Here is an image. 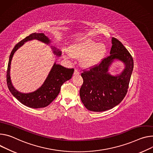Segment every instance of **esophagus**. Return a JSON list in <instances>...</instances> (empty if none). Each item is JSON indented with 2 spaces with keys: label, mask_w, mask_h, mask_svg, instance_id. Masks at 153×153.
I'll use <instances>...</instances> for the list:
<instances>
[{
  "label": "esophagus",
  "mask_w": 153,
  "mask_h": 153,
  "mask_svg": "<svg viewBox=\"0 0 153 153\" xmlns=\"http://www.w3.org/2000/svg\"><path fill=\"white\" fill-rule=\"evenodd\" d=\"M80 74V72H79V71L77 69H74V74H75V75H79Z\"/></svg>",
  "instance_id": "esophagus-1"
}]
</instances>
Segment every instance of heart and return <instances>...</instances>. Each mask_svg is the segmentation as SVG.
I'll list each match as a JSON object with an SVG mask.
<instances>
[{
	"instance_id": "obj_1",
	"label": "heart",
	"mask_w": 153,
	"mask_h": 153,
	"mask_svg": "<svg viewBox=\"0 0 153 153\" xmlns=\"http://www.w3.org/2000/svg\"><path fill=\"white\" fill-rule=\"evenodd\" d=\"M71 52L75 57L83 56L82 63L87 67H90L100 62L105 54V47L102 43L96 44L95 40L87 38L75 45Z\"/></svg>"
}]
</instances>
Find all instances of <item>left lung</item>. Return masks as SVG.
I'll return each mask as SVG.
<instances>
[{"mask_svg": "<svg viewBox=\"0 0 153 153\" xmlns=\"http://www.w3.org/2000/svg\"><path fill=\"white\" fill-rule=\"evenodd\" d=\"M110 55L99 65L83 70L84 82L80 89V99L85 107L93 112H103L119 104L126 96L134 68L131 55L120 41L112 39ZM114 59L123 61L125 68L117 76L108 73V68Z\"/></svg>", "mask_w": 153, "mask_h": 153, "instance_id": "left-lung-1", "label": "left lung"}]
</instances>
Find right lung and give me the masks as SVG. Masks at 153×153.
Instances as JSON below:
<instances>
[{"label": "right lung", "instance_id": "add662e5", "mask_svg": "<svg viewBox=\"0 0 153 153\" xmlns=\"http://www.w3.org/2000/svg\"><path fill=\"white\" fill-rule=\"evenodd\" d=\"M32 39L39 40L47 45L51 43L50 39L43 33H33L19 41L13 49L10 55L7 71V82L9 90L20 102L27 107L39 108L48 106L57 98L60 91L61 86L63 83L72 77L74 69L66 68L55 63L43 84L38 90L29 93H22L18 91L14 88L11 82L10 75L11 62L13 54L17 49L22 46L25 42ZM52 49L55 55L60 56L62 54L60 51L55 47H53Z\"/></svg>", "mask_w": 153, "mask_h": 153}]
</instances>
